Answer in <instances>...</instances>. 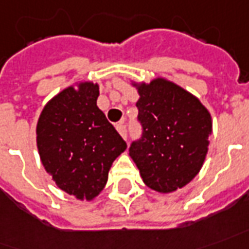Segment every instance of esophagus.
I'll return each instance as SVG.
<instances>
[{
  "label": "esophagus",
  "instance_id": "esophagus-1",
  "mask_svg": "<svg viewBox=\"0 0 249 249\" xmlns=\"http://www.w3.org/2000/svg\"><path fill=\"white\" fill-rule=\"evenodd\" d=\"M116 128H117L118 133H120V135H121V136H123L125 140H126V139H128V132H126V126H125L124 124H118Z\"/></svg>",
  "mask_w": 249,
  "mask_h": 249
}]
</instances>
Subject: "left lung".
I'll return each instance as SVG.
<instances>
[{"label": "left lung", "mask_w": 249, "mask_h": 249, "mask_svg": "<svg viewBox=\"0 0 249 249\" xmlns=\"http://www.w3.org/2000/svg\"><path fill=\"white\" fill-rule=\"evenodd\" d=\"M139 94L142 135L131 143L129 155L147 187L173 192L202 167L213 129L210 113L197 98L163 79L142 84Z\"/></svg>", "instance_id": "left-lung-1"}]
</instances>
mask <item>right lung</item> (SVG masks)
I'll list each match as a JSON object with an SVG mask.
<instances>
[{"label": "right lung", "mask_w": 249, "mask_h": 249, "mask_svg": "<svg viewBox=\"0 0 249 249\" xmlns=\"http://www.w3.org/2000/svg\"><path fill=\"white\" fill-rule=\"evenodd\" d=\"M98 84L64 89L45 106L36 126L40 160L57 187L91 200L106 185L126 143L96 106Z\"/></svg>", "instance_id": "obj_1"}]
</instances>
